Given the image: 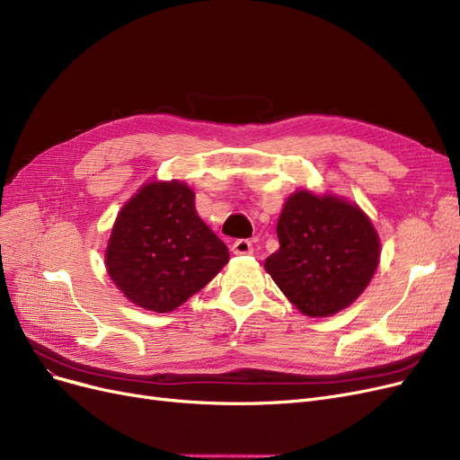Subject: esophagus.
<instances>
[{"mask_svg":"<svg viewBox=\"0 0 460 460\" xmlns=\"http://www.w3.org/2000/svg\"><path fill=\"white\" fill-rule=\"evenodd\" d=\"M234 255H251L252 252V243L249 240H235L232 243Z\"/></svg>","mask_w":460,"mask_h":460,"instance_id":"34e87169","label":"esophagus"}]
</instances>
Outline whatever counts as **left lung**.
Instances as JSON below:
<instances>
[{
  "label": "left lung",
  "mask_w": 460,
  "mask_h": 460,
  "mask_svg": "<svg viewBox=\"0 0 460 460\" xmlns=\"http://www.w3.org/2000/svg\"><path fill=\"white\" fill-rule=\"evenodd\" d=\"M276 230L279 249L264 268L310 318L350 306L376 270L378 234L369 217L342 198L298 190L285 201Z\"/></svg>",
  "instance_id": "obj_1"
}]
</instances>
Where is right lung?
Returning <instances> with one entry per match:
<instances>
[{"label": "right lung", "mask_w": 460, "mask_h": 460, "mask_svg": "<svg viewBox=\"0 0 460 460\" xmlns=\"http://www.w3.org/2000/svg\"><path fill=\"white\" fill-rule=\"evenodd\" d=\"M228 247L203 223L184 182H150L123 205L106 247V268L131 303L171 312L228 262Z\"/></svg>", "instance_id": "add662e5"}]
</instances>
